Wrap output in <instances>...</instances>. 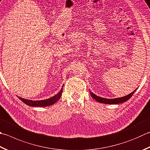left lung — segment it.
Segmentation results:
<instances>
[{
  "label": "left lung",
  "instance_id": "1",
  "mask_svg": "<svg viewBox=\"0 0 150 150\" xmlns=\"http://www.w3.org/2000/svg\"><path fill=\"white\" fill-rule=\"evenodd\" d=\"M136 90L137 89H135L133 92L130 93L129 95L125 96V97L116 98H104L95 95L94 93H93L91 91H90L89 93L92 97V98H94L96 101L98 102V103H103V104H117L123 103L124 102H126L127 100H129V98L132 97V95L134 94V92L136 91Z\"/></svg>",
  "mask_w": 150,
  "mask_h": 150
}]
</instances>
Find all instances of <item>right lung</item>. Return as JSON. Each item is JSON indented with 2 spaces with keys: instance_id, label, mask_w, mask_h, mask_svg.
I'll return each instance as SVG.
<instances>
[{
  "instance_id": "add662e5",
  "label": "right lung",
  "mask_w": 150,
  "mask_h": 150,
  "mask_svg": "<svg viewBox=\"0 0 150 150\" xmlns=\"http://www.w3.org/2000/svg\"><path fill=\"white\" fill-rule=\"evenodd\" d=\"M62 92H63V87H62L61 89L59 91V92L57 93V94H56L55 95L53 96V97H51L50 98H47V99L41 100H32L29 99H25V98L18 97H18L23 102V103L26 104L28 106H36V107H45V106H48L52 105V104H55L56 102H57L59 100V98H60L61 97Z\"/></svg>"
}]
</instances>
